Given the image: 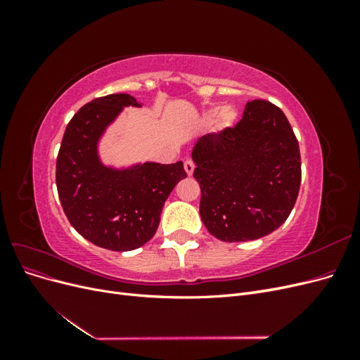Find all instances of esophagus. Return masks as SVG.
<instances>
[{
	"mask_svg": "<svg viewBox=\"0 0 360 360\" xmlns=\"http://www.w3.org/2000/svg\"><path fill=\"white\" fill-rule=\"evenodd\" d=\"M193 169H195L193 160H192V159H186V160H184V171H186L188 176H191V174L193 172Z\"/></svg>",
	"mask_w": 360,
	"mask_h": 360,
	"instance_id": "34e87169",
	"label": "esophagus"
}]
</instances>
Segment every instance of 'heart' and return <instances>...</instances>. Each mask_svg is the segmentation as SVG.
Returning a JSON list of instances; mask_svg holds the SVG:
<instances>
[{
	"mask_svg": "<svg viewBox=\"0 0 360 360\" xmlns=\"http://www.w3.org/2000/svg\"><path fill=\"white\" fill-rule=\"evenodd\" d=\"M207 117H209V118H214L216 117L217 126L224 129V127H228V126L233 124V122L236 120V112H234L233 108L225 106V108H222L221 111L212 110L209 114H207Z\"/></svg>",
	"mask_w": 360,
	"mask_h": 360,
	"instance_id": "b5f03b06",
	"label": "heart"
}]
</instances>
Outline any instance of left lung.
Instances as JSON below:
<instances>
[{"mask_svg":"<svg viewBox=\"0 0 360 360\" xmlns=\"http://www.w3.org/2000/svg\"><path fill=\"white\" fill-rule=\"evenodd\" d=\"M200 214L222 242H248L275 231L296 204L299 143L285 114L267 101L245 106L240 122L193 146Z\"/></svg>","mask_w":360,"mask_h":360,"instance_id":"1","label":"left lung"}]
</instances>
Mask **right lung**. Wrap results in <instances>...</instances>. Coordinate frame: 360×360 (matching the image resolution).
Returning a JSON list of instances; mask_svg holds the SVG:
<instances>
[{
  "mask_svg": "<svg viewBox=\"0 0 360 360\" xmlns=\"http://www.w3.org/2000/svg\"><path fill=\"white\" fill-rule=\"evenodd\" d=\"M130 94H108L84 105L69 122L57 158L58 197L69 222L86 240L111 250H132L155 236L162 207L186 179L183 162H144L127 168L102 163L99 141Z\"/></svg>",
  "mask_w": 360,
  "mask_h": 360,
  "instance_id": "obj_1",
  "label": "right lung"
}]
</instances>
